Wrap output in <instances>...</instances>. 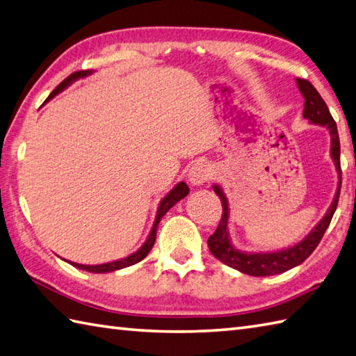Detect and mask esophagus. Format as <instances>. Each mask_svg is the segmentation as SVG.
<instances>
[{
    "label": "esophagus",
    "instance_id": "obj_1",
    "mask_svg": "<svg viewBox=\"0 0 356 356\" xmlns=\"http://www.w3.org/2000/svg\"><path fill=\"white\" fill-rule=\"evenodd\" d=\"M213 177V168L207 162H197L191 166L190 172H188V180L193 186H200L207 184L208 180Z\"/></svg>",
    "mask_w": 356,
    "mask_h": 356
}]
</instances>
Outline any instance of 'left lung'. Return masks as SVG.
I'll return each mask as SVG.
<instances>
[{
	"mask_svg": "<svg viewBox=\"0 0 356 356\" xmlns=\"http://www.w3.org/2000/svg\"><path fill=\"white\" fill-rule=\"evenodd\" d=\"M297 86L300 93L305 97V110L303 116L309 120V124L324 127L330 134V157L335 163L337 174H338V188L335 193V197L332 200L329 209L321 220L314 226V229L307 234V236L298 241L297 245L280 249V251H270V252H246L237 249L232 245L231 236H229V202L226 199L223 190L218 185H213L214 193L220 197L223 214L222 220L218 223L216 232L208 238L209 251L213 252L216 259L225 263L226 266L237 269L243 274L252 275V277H268L282 274V272L289 270L298 264L303 263L309 255H311L315 248L318 246L320 240L323 238L324 232H326L327 226L334 217V213L338 205L339 197V188H341V165H339V138L338 130L334 118H332L330 111L327 108L326 102L323 101L320 93L316 88L306 79L297 78Z\"/></svg>",
	"mask_w": 356,
	"mask_h": 356,
	"instance_id": "left-lung-1",
	"label": "left lung"
}]
</instances>
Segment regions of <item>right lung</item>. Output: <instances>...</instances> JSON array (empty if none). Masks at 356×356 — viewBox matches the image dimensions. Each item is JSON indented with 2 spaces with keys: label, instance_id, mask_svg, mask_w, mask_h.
Returning <instances> with one entry per match:
<instances>
[{
  "label": "right lung",
  "instance_id": "1",
  "mask_svg": "<svg viewBox=\"0 0 356 356\" xmlns=\"http://www.w3.org/2000/svg\"><path fill=\"white\" fill-rule=\"evenodd\" d=\"M93 72L92 70H82V72H76V73H72L69 78L64 79L61 84H59L53 92L49 95L47 99H45V102H49L50 99H53L56 95H59L63 92L64 88H67L69 86H72L74 81H78L81 78H86V76H90ZM44 102V104H45ZM42 104V105H44ZM188 193H190V188L186 186L185 182H179L176 186L172 188V190L165 195V197L161 200V203H159V208H157V214H156V218H154V223H153V228H151L148 237L145 240V243H143L138 251L133 252L131 255L128 257H124V259L120 260H115V261H108V263H102V264H79V263H74V261H69L72 266L78 268V269H82V270H87V272H93V274H105V272H115V270H119V269H124V268H128L131 266V264H136L139 263L140 260L145 259V257L148 255V252L151 251V248H153L154 241H156V232H157V226H159V222H161V218L168 213V209L172 208L174 205H176L177 202L182 200L184 197H186Z\"/></svg>",
  "mask_w": 356,
  "mask_h": 356
}]
</instances>
